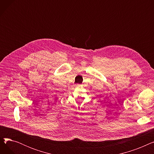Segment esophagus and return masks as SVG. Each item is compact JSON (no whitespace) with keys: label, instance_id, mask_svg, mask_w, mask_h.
<instances>
[{"label":"esophagus","instance_id":"esophagus-1","mask_svg":"<svg viewBox=\"0 0 154 154\" xmlns=\"http://www.w3.org/2000/svg\"><path fill=\"white\" fill-rule=\"evenodd\" d=\"M78 85H79V86H80V85H81V86H82V84H79Z\"/></svg>","mask_w":154,"mask_h":154}]
</instances>
